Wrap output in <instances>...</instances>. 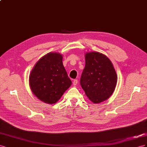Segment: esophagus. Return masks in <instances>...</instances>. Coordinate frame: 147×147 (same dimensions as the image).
Wrapping results in <instances>:
<instances>
[{"mask_svg": "<svg viewBox=\"0 0 147 147\" xmlns=\"http://www.w3.org/2000/svg\"><path fill=\"white\" fill-rule=\"evenodd\" d=\"M78 82V79H74V80L73 81V85H74V86H76Z\"/></svg>", "mask_w": 147, "mask_h": 147, "instance_id": "obj_1", "label": "esophagus"}]
</instances>
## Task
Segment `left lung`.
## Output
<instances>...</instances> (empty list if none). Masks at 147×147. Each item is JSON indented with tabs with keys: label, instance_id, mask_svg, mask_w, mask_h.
<instances>
[{
	"label": "left lung",
	"instance_id": "1",
	"mask_svg": "<svg viewBox=\"0 0 147 147\" xmlns=\"http://www.w3.org/2000/svg\"><path fill=\"white\" fill-rule=\"evenodd\" d=\"M80 84L91 101L99 103L108 99L116 85L117 75L109 58L102 53H87Z\"/></svg>",
	"mask_w": 147,
	"mask_h": 147
}]
</instances>
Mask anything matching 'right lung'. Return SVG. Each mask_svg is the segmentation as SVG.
<instances>
[{
    "label": "right lung",
    "mask_w": 147,
    "mask_h": 147,
    "mask_svg": "<svg viewBox=\"0 0 147 147\" xmlns=\"http://www.w3.org/2000/svg\"><path fill=\"white\" fill-rule=\"evenodd\" d=\"M62 58L60 53H49L37 62L31 72L29 85L32 92L45 103H56L72 84Z\"/></svg>",
    "instance_id": "right-lung-1"
}]
</instances>
